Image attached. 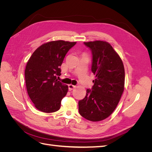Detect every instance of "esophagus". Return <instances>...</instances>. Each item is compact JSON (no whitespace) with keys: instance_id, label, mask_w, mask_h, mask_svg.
<instances>
[{"instance_id":"esophagus-1","label":"esophagus","mask_w":152,"mask_h":152,"mask_svg":"<svg viewBox=\"0 0 152 152\" xmlns=\"http://www.w3.org/2000/svg\"><path fill=\"white\" fill-rule=\"evenodd\" d=\"M75 87H76L75 86H73L72 84H69L68 85V89H69V91H72L74 89Z\"/></svg>"}]
</instances>
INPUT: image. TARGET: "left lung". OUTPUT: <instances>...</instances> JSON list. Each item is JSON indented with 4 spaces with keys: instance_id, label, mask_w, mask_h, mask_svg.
Masks as SVG:
<instances>
[{
    "instance_id": "left-lung-1",
    "label": "left lung",
    "mask_w": 152,
    "mask_h": 152,
    "mask_svg": "<svg viewBox=\"0 0 152 152\" xmlns=\"http://www.w3.org/2000/svg\"><path fill=\"white\" fill-rule=\"evenodd\" d=\"M93 54L91 70L96 79L92 90L79 102L80 115L93 122L103 121L111 115L124 90L125 70L121 57L108 42L102 40L84 42Z\"/></svg>"
}]
</instances>
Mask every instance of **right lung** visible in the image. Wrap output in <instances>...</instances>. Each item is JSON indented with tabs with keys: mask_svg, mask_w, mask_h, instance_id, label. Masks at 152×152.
I'll use <instances>...</instances> for the list:
<instances>
[{
	"mask_svg": "<svg viewBox=\"0 0 152 152\" xmlns=\"http://www.w3.org/2000/svg\"><path fill=\"white\" fill-rule=\"evenodd\" d=\"M76 42L50 41L41 45L26 63L25 77L27 93L35 107L45 113L60 108L68 87L58 80L65 55Z\"/></svg>",
	"mask_w": 152,
	"mask_h": 152,
	"instance_id": "1",
	"label": "right lung"
}]
</instances>
